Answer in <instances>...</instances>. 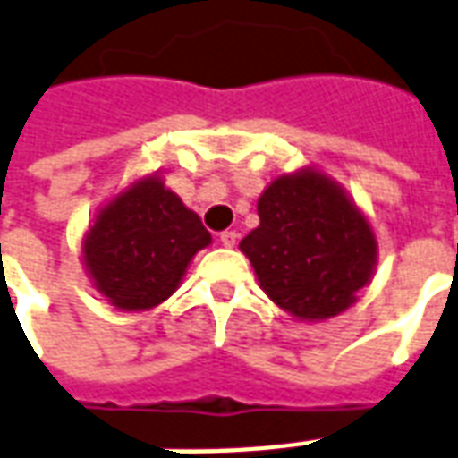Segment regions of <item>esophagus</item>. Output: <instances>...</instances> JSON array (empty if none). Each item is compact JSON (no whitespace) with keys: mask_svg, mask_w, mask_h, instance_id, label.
I'll return each instance as SVG.
<instances>
[{"mask_svg":"<svg viewBox=\"0 0 458 458\" xmlns=\"http://www.w3.org/2000/svg\"><path fill=\"white\" fill-rule=\"evenodd\" d=\"M220 242H223L225 248H233V245L238 242V233H235V230H223V233H220Z\"/></svg>","mask_w":458,"mask_h":458,"instance_id":"obj_1","label":"esophagus"}]
</instances>
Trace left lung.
<instances>
[{"instance_id": "obj_1", "label": "left lung", "mask_w": 458, "mask_h": 458, "mask_svg": "<svg viewBox=\"0 0 458 458\" xmlns=\"http://www.w3.org/2000/svg\"><path fill=\"white\" fill-rule=\"evenodd\" d=\"M260 225L240 240L265 295L302 322L354 305L372 283L377 238L340 183L315 168L275 178L258 200Z\"/></svg>"}]
</instances>
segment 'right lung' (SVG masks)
<instances>
[{
	"instance_id": "right-lung-1",
	"label": "right lung",
	"mask_w": 458,
	"mask_h": 458,
	"mask_svg": "<svg viewBox=\"0 0 458 458\" xmlns=\"http://www.w3.org/2000/svg\"><path fill=\"white\" fill-rule=\"evenodd\" d=\"M210 233L158 175H146L96 213L81 260L94 287L123 312L161 305L174 295Z\"/></svg>"
}]
</instances>
